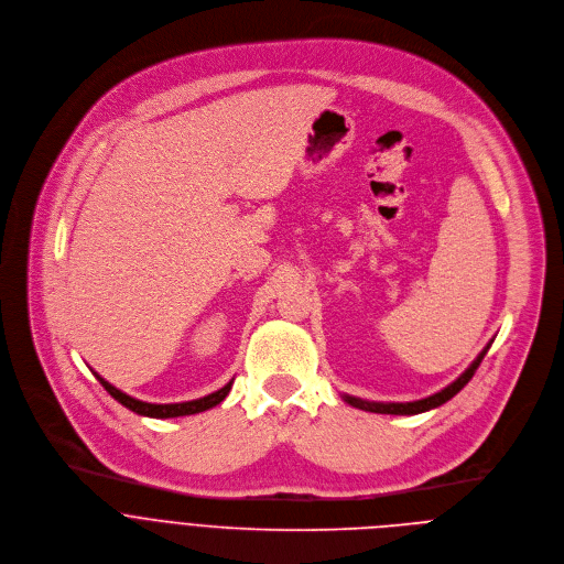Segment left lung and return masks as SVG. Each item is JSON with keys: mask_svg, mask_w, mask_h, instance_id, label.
<instances>
[{"mask_svg": "<svg viewBox=\"0 0 564 564\" xmlns=\"http://www.w3.org/2000/svg\"><path fill=\"white\" fill-rule=\"evenodd\" d=\"M491 345V343H489ZM489 345L476 356V360L460 373V377L452 383V386H447L445 390H441V392H436V394H432V397H427V399H421V401H412V403H373V401H362V399H356V397H343V401L345 403H349L351 408H358V410H365V412H373V414H397V416H412V414H423V412H430V410H434V408H441L443 403H447L449 399H454L469 381H471V377L476 373V369H478V365L482 362V358H485V354H487V349H489Z\"/></svg>", "mask_w": 564, "mask_h": 564, "instance_id": "obj_1", "label": "left lung"}]
</instances>
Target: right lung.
Listing matches in <instances>:
<instances>
[{
  "instance_id": "obj_1",
  "label": "right lung",
  "mask_w": 564,
  "mask_h": 564,
  "mask_svg": "<svg viewBox=\"0 0 564 564\" xmlns=\"http://www.w3.org/2000/svg\"><path fill=\"white\" fill-rule=\"evenodd\" d=\"M97 381L104 386V390L115 399L119 401L123 408H128L130 412L139 414V416H150V419H176V416H191V414H199V412H206L215 405H219L228 392L232 390V381L228 386H224L219 392H213L204 399H197V401H185V403H167V405H156V403H143V401H137L128 394H123L121 390H117L115 386H110L106 379H101L97 371H93Z\"/></svg>"
}]
</instances>
